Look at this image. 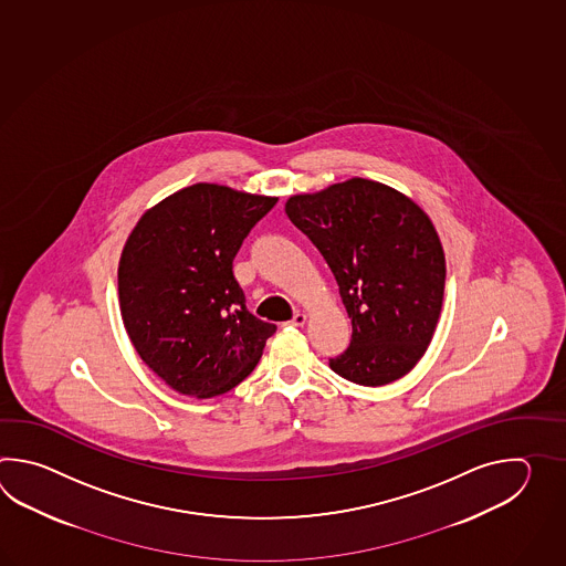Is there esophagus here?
I'll list each match as a JSON object with an SVG mask.
<instances>
[{"label":"esophagus","mask_w":566,"mask_h":566,"mask_svg":"<svg viewBox=\"0 0 566 566\" xmlns=\"http://www.w3.org/2000/svg\"><path fill=\"white\" fill-rule=\"evenodd\" d=\"M307 322V315L303 312H297L293 315V319H291V325H295V327H303Z\"/></svg>","instance_id":"34e87169"}]
</instances>
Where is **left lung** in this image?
Wrapping results in <instances>:
<instances>
[{"mask_svg":"<svg viewBox=\"0 0 566 566\" xmlns=\"http://www.w3.org/2000/svg\"><path fill=\"white\" fill-rule=\"evenodd\" d=\"M332 269L352 339L329 368L385 386L409 374L433 339L446 293V253L431 218L380 181L352 178L285 202Z\"/></svg>","mask_w":566,"mask_h":566,"instance_id":"obj_1","label":"left lung"}]
</instances>
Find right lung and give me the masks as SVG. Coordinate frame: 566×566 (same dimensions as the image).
I'll return each mask as SVG.
<instances>
[{
    "label": "right lung",
    "mask_w": 566,
    "mask_h": 566,
    "mask_svg": "<svg viewBox=\"0 0 566 566\" xmlns=\"http://www.w3.org/2000/svg\"><path fill=\"white\" fill-rule=\"evenodd\" d=\"M275 196L193 184L145 210L119 259L123 325L139 358L184 397H220L263 356L275 325L256 319L232 261Z\"/></svg>",
    "instance_id": "1"
}]
</instances>
